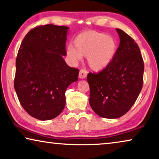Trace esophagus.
Listing matches in <instances>:
<instances>
[{
    "instance_id": "esophagus-1",
    "label": "esophagus",
    "mask_w": 159,
    "mask_h": 159,
    "mask_svg": "<svg viewBox=\"0 0 159 159\" xmlns=\"http://www.w3.org/2000/svg\"><path fill=\"white\" fill-rule=\"evenodd\" d=\"M87 75H88V73H87V71L85 69H82L80 71V74H79V77L80 79H84L87 77Z\"/></svg>"
}]
</instances>
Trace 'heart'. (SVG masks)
<instances>
[{
    "label": "heart",
    "mask_w": 159,
    "mask_h": 159,
    "mask_svg": "<svg viewBox=\"0 0 159 159\" xmlns=\"http://www.w3.org/2000/svg\"><path fill=\"white\" fill-rule=\"evenodd\" d=\"M71 45L67 47L66 55L73 63L87 56L88 65L93 70L105 69L114 59L116 52V40L112 37L94 31L82 32L76 37Z\"/></svg>",
    "instance_id": "b5f03b06"
}]
</instances>
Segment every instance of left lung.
Segmentation results:
<instances>
[{
  "label": "left lung",
  "mask_w": 159,
  "mask_h": 159,
  "mask_svg": "<svg viewBox=\"0 0 159 159\" xmlns=\"http://www.w3.org/2000/svg\"><path fill=\"white\" fill-rule=\"evenodd\" d=\"M116 30L120 43L114 59L105 69L87 77L91 108L106 119L125 115L136 101L143 84L144 63L138 44L121 30Z\"/></svg>",
  "instance_id": "left-lung-1"
}]
</instances>
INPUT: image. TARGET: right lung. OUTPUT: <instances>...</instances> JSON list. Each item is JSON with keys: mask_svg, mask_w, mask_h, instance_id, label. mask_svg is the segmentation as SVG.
Masks as SVG:
<instances>
[{"mask_svg": "<svg viewBox=\"0 0 159 159\" xmlns=\"http://www.w3.org/2000/svg\"><path fill=\"white\" fill-rule=\"evenodd\" d=\"M66 26H39L21 42L16 60L14 88L19 101L34 118L45 121L58 116L66 103L65 91L78 80L79 69L69 66Z\"/></svg>", "mask_w": 159, "mask_h": 159, "instance_id": "add662e5", "label": "right lung"}]
</instances>
